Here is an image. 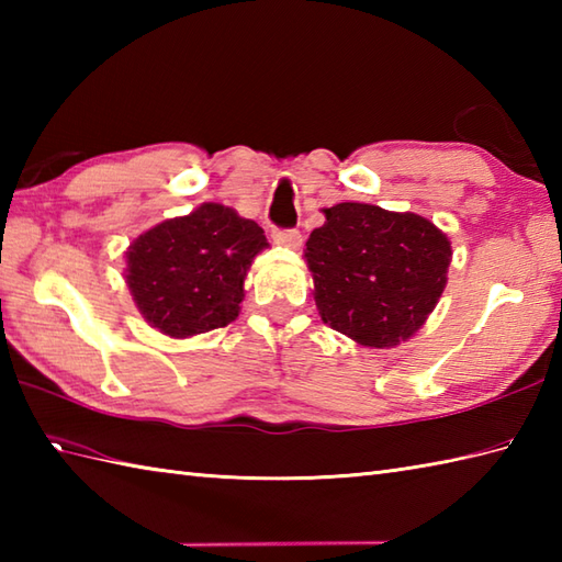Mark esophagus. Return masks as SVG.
<instances>
[{"mask_svg": "<svg viewBox=\"0 0 562 562\" xmlns=\"http://www.w3.org/2000/svg\"><path fill=\"white\" fill-rule=\"evenodd\" d=\"M272 241L278 246H288V248H300L302 246V234L296 229H274L272 232Z\"/></svg>", "mask_w": 562, "mask_h": 562, "instance_id": "esophagus-1", "label": "esophagus"}]
</instances>
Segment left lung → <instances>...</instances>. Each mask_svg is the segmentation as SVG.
Wrapping results in <instances>:
<instances>
[{"instance_id":"8db88e82","label":"left lung","mask_w":562,"mask_h":562,"mask_svg":"<svg viewBox=\"0 0 562 562\" xmlns=\"http://www.w3.org/2000/svg\"><path fill=\"white\" fill-rule=\"evenodd\" d=\"M324 214L304 248L321 321L362 348L413 338L447 288L449 236L420 214L367 202Z\"/></svg>"}]
</instances>
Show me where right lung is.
Masks as SVG:
<instances>
[{"instance_id": "1", "label": "right lung", "mask_w": 562, "mask_h": 562, "mask_svg": "<svg viewBox=\"0 0 562 562\" xmlns=\"http://www.w3.org/2000/svg\"><path fill=\"white\" fill-rule=\"evenodd\" d=\"M268 248L254 220L202 202L164 220L125 250V284L142 318L171 340L222 328L241 312L250 262Z\"/></svg>"}]
</instances>
